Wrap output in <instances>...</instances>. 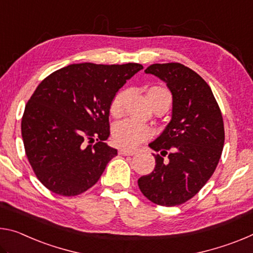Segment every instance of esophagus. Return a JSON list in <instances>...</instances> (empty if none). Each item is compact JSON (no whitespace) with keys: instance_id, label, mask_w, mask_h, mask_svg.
<instances>
[{"instance_id":"1","label":"esophagus","mask_w":253,"mask_h":253,"mask_svg":"<svg viewBox=\"0 0 253 253\" xmlns=\"http://www.w3.org/2000/svg\"><path fill=\"white\" fill-rule=\"evenodd\" d=\"M120 155H134L135 151H128V150H119Z\"/></svg>"}]
</instances>
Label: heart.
<instances>
[{"mask_svg":"<svg viewBox=\"0 0 253 253\" xmlns=\"http://www.w3.org/2000/svg\"><path fill=\"white\" fill-rule=\"evenodd\" d=\"M155 92H167V93H169L163 87L153 86L148 91V95L155 93ZM127 94V90H120L112 98L110 102V114L112 116L118 117V116L123 114ZM153 134L154 130L151 126L146 125V124L135 122V120L131 119L119 122L112 128V139H114L116 145L124 148H129V150L130 148H135L141 143L145 142L146 139L151 138Z\"/></svg>","mask_w":253,"mask_h":253,"instance_id":"1","label":"heart"}]
</instances>
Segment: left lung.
<instances>
[{"label": "left lung", "mask_w": 253, "mask_h": 253, "mask_svg": "<svg viewBox=\"0 0 253 253\" xmlns=\"http://www.w3.org/2000/svg\"><path fill=\"white\" fill-rule=\"evenodd\" d=\"M145 73L167 83L173 102L171 122L150 144L161 154H153L154 170L138 179V187L156 205H181L198 194L217 167L225 139L222 112L210 85L189 67L152 64Z\"/></svg>", "instance_id": "obj_1"}]
</instances>
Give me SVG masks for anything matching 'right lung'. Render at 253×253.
Here are the masks:
<instances>
[{"mask_svg":"<svg viewBox=\"0 0 253 253\" xmlns=\"http://www.w3.org/2000/svg\"><path fill=\"white\" fill-rule=\"evenodd\" d=\"M142 69L137 63L71 64L39 83L26 105L21 134L28 161L47 189L76 196L98 182L117 155L106 143L110 102Z\"/></svg>","mask_w":253,"mask_h":253,"instance_id":"add662e5","label":"right lung"}]
</instances>
